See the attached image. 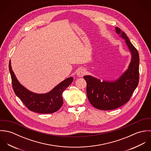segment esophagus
Here are the masks:
<instances>
[{"label": "esophagus", "mask_w": 151, "mask_h": 151, "mask_svg": "<svg viewBox=\"0 0 151 151\" xmlns=\"http://www.w3.org/2000/svg\"><path fill=\"white\" fill-rule=\"evenodd\" d=\"M85 74H86V70L84 68H82L78 70V71L77 72V75L80 77H83Z\"/></svg>", "instance_id": "1"}]
</instances>
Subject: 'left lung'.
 <instances>
[{
    "label": "left lung",
    "instance_id": "1",
    "mask_svg": "<svg viewBox=\"0 0 151 151\" xmlns=\"http://www.w3.org/2000/svg\"><path fill=\"white\" fill-rule=\"evenodd\" d=\"M116 32L125 40L131 60L128 69L116 80L102 81L91 76H84L86 82V95L91 104L102 110H113L126 104L130 99L139 82V53L129 41L126 33L119 27Z\"/></svg>",
    "mask_w": 151,
    "mask_h": 151
}]
</instances>
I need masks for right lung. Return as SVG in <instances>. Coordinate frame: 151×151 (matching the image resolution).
<instances>
[{
  "label": "right lung",
  "instance_id": "obj_1",
  "mask_svg": "<svg viewBox=\"0 0 151 151\" xmlns=\"http://www.w3.org/2000/svg\"><path fill=\"white\" fill-rule=\"evenodd\" d=\"M9 67L13 89L29 110L36 113L47 114L56 112L62 107L63 103L62 93L73 82L72 77L67 78L47 93H36L28 90L19 83L12 70L10 60Z\"/></svg>",
  "mask_w": 151,
  "mask_h": 151
}]
</instances>
